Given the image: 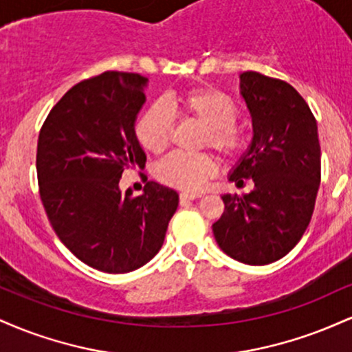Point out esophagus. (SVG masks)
Instances as JSON below:
<instances>
[{"mask_svg": "<svg viewBox=\"0 0 352 352\" xmlns=\"http://www.w3.org/2000/svg\"><path fill=\"white\" fill-rule=\"evenodd\" d=\"M199 197H201V193L182 192V193H180V201H182V204H184V201H187V200H195V199H199Z\"/></svg>", "mask_w": 352, "mask_h": 352, "instance_id": "obj_1", "label": "esophagus"}]
</instances>
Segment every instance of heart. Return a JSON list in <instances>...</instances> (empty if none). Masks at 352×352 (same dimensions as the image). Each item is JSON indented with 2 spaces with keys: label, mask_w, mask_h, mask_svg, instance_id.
<instances>
[{
  "label": "heart",
  "mask_w": 352,
  "mask_h": 352,
  "mask_svg": "<svg viewBox=\"0 0 352 352\" xmlns=\"http://www.w3.org/2000/svg\"><path fill=\"white\" fill-rule=\"evenodd\" d=\"M173 116L195 120L204 125V145L215 148L225 157H236L248 147V131L236 122L235 100L215 87H193L168 96L164 104L145 109L135 124V137L145 151L160 153L172 140ZM217 160L210 153L175 152L165 157L155 168L160 182L170 187L197 192L215 175Z\"/></svg>",
  "instance_id": "heart-1"
}]
</instances>
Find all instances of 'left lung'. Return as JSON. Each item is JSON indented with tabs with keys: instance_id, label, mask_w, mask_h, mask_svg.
<instances>
[{
	"instance_id": "obj_1",
	"label": "left lung",
	"mask_w": 352,
	"mask_h": 352,
	"mask_svg": "<svg viewBox=\"0 0 352 352\" xmlns=\"http://www.w3.org/2000/svg\"><path fill=\"white\" fill-rule=\"evenodd\" d=\"M253 139L228 180L245 195L225 193V212L212 225L218 246L233 260L268 265L289 253L308 228L321 182V147L313 112L288 82L254 71L240 74Z\"/></svg>"
}]
</instances>
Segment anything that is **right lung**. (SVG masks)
Listing matches in <instances>:
<instances>
[{
  "label": "right lung",
  "instance_id": "add662e5",
  "mask_svg": "<svg viewBox=\"0 0 352 352\" xmlns=\"http://www.w3.org/2000/svg\"><path fill=\"white\" fill-rule=\"evenodd\" d=\"M148 79L107 71L80 80L51 109L38 139L39 195L59 240L82 263L129 273L162 248L179 193L147 182L120 192L125 168L142 167L137 114Z\"/></svg>",
  "mask_w": 352,
  "mask_h": 352
}]
</instances>
